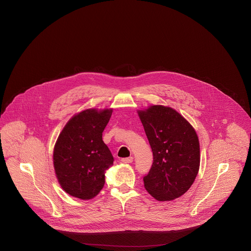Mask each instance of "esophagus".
Listing matches in <instances>:
<instances>
[{"label": "esophagus", "instance_id": "34e87169", "mask_svg": "<svg viewBox=\"0 0 251 251\" xmlns=\"http://www.w3.org/2000/svg\"><path fill=\"white\" fill-rule=\"evenodd\" d=\"M134 160L133 157H127V158H122L121 161L122 163H125V164H129V163H132Z\"/></svg>", "mask_w": 251, "mask_h": 251}]
</instances>
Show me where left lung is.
I'll return each instance as SVG.
<instances>
[{
  "mask_svg": "<svg viewBox=\"0 0 251 251\" xmlns=\"http://www.w3.org/2000/svg\"><path fill=\"white\" fill-rule=\"evenodd\" d=\"M138 114L153 152L145 188L157 201H172L193 184L200 168V144L192 125L170 106L151 105Z\"/></svg>",
  "mask_w": 251,
  "mask_h": 251,
  "instance_id": "1",
  "label": "left lung"
}]
</instances>
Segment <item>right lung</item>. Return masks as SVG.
<instances>
[{
  "mask_svg": "<svg viewBox=\"0 0 251 251\" xmlns=\"http://www.w3.org/2000/svg\"><path fill=\"white\" fill-rule=\"evenodd\" d=\"M111 113L112 108L85 109L68 121L56 141V177L73 197L90 200L104 185V173L113 164V157L101 136Z\"/></svg>",
  "mask_w": 251,
  "mask_h": 251,
  "instance_id": "1",
  "label": "right lung"
}]
</instances>
